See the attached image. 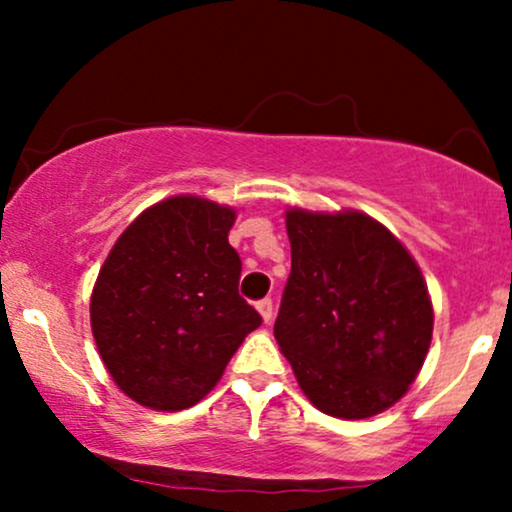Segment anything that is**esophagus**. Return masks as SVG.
I'll list each match as a JSON object with an SVG mask.
<instances>
[{
	"label": "esophagus",
	"mask_w": 512,
	"mask_h": 512,
	"mask_svg": "<svg viewBox=\"0 0 512 512\" xmlns=\"http://www.w3.org/2000/svg\"><path fill=\"white\" fill-rule=\"evenodd\" d=\"M257 310H260V315H262L264 322L272 320V315H274V303H272V298H262V301H257Z\"/></svg>",
	"instance_id": "esophagus-1"
}]
</instances>
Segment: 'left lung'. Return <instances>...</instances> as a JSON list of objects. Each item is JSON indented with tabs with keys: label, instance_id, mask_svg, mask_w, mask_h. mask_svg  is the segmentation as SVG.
<instances>
[{
	"label": "left lung",
	"instance_id": "1",
	"mask_svg": "<svg viewBox=\"0 0 512 512\" xmlns=\"http://www.w3.org/2000/svg\"><path fill=\"white\" fill-rule=\"evenodd\" d=\"M291 274L274 322L305 397L337 419L397 402L431 346L433 308L419 264L361 211L289 209Z\"/></svg>",
	"mask_w": 512,
	"mask_h": 512
}]
</instances>
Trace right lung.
Masks as SVG:
<instances>
[{"instance_id":"obj_1","label":"right lung","mask_w":512,"mask_h":512,"mask_svg":"<svg viewBox=\"0 0 512 512\" xmlns=\"http://www.w3.org/2000/svg\"><path fill=\"white\" fill-rule=\"evenodd\" d=\"M236 209L168 197L137 216L103 262L91 330L115 385L158 411L197 404L262 317L238 293Z\"/></svg>"}]
</instances>
